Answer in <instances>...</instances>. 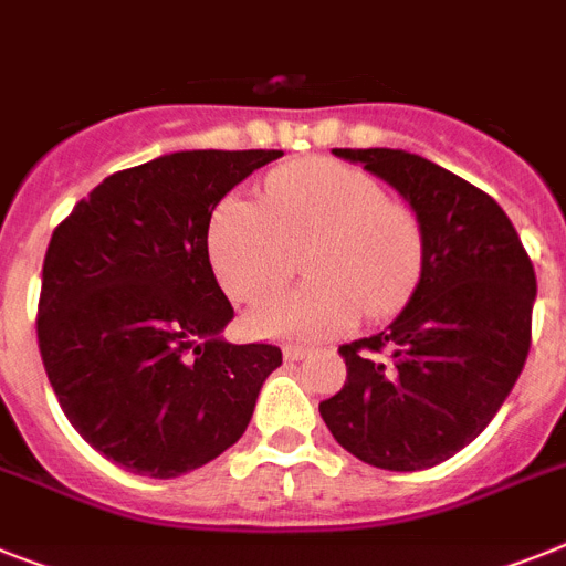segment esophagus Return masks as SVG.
Wrapping results in <instances>:
<instances>
[{
    "mask_svg": "<svg viewBox=\"0 0 566 566\" xmlns=\"http://www.w3.org/2000/svg\"><path fill=\"white\" fill-rule=\"evenodd\" d=\"M307 354H311V348H305V345H287V348H284V359H287V363H298V359H305Z\"/></svg>",
    "mask_w": 566,
    "mask_h": 566,
    "instance_id": "esophagus-1",
    "label": "esophagus"
}]
</instances>
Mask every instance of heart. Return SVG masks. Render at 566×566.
I'll return each mask as SVG.
<instances>
[{"label": "heart", "mask_w": 566, "mask_h": 566, "mask_svg": "<svg viewBox=\"0 0 566 566\" xmlns=\"http://www.w3.org/2000/svg\"><path fill=\"white\" fill-rule=\"evenodd\" d=\"M212 270L235 302L275 293L305 253L311 282L270 298L247 316L255 334L334 336L359 316L382 319L411 296L426 264V230L411 203L334 158H302L275 169L259 207L218 203L207 230Z\"/></svg>", "instance_id": "b5f03b06"}]
</instances>
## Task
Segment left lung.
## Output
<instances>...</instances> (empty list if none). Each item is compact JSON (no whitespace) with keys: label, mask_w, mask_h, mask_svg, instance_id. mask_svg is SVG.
<instances>
[{"label":"left lung","mask_w":566,"mask_h":566,"mask_svg":"<svg viewBox=\"0 0 566 566\" xmlns=\"http://www.w3.org/2000/svg\"><path fill=\"white\" fill-rule=\"evenodd\" d=\"M417 210L426 264L408 305L371 339L342 345L345 386L319 402L336 443L368 467L449 460L510 397L533 342L535 270L483 189L402 149H334Z\"/></svg>","instance_id":"1"}]
</instances>
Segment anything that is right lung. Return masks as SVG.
Masks as SVG:
<instances>
[{"instance_id":"1","label":"right lung","mask_w":566,"mask_h":566,"mask_svg":"<svg viewBox=\"0 0 566 566\" xmlns=\"http://www.w3.org/2000/svg\"><path fill=\"white\" fill-rule=\"evenodd\" d=\"M279 149H195L108 175L56 224L36 342L65 417L126 472L178 478L227 452L282 350L221 339L232 305L212 210Z\"/></svg>"}]
</instances>
